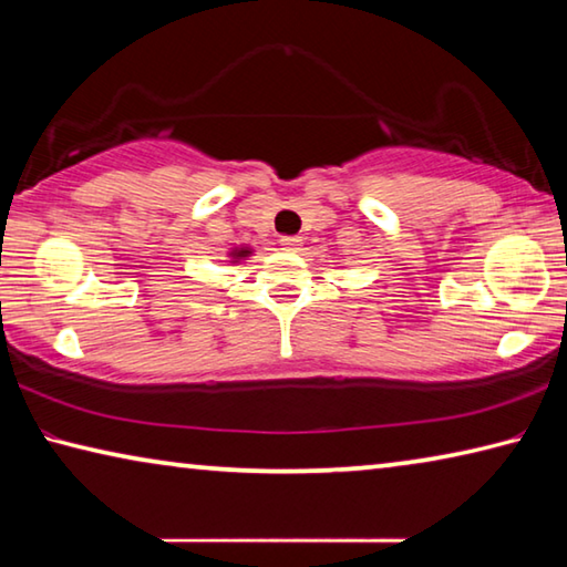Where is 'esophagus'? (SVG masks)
Wrapping results in <instances>:
<instances>
[{
    "instance_id": "obj_1",
    "label": "esophagus",
    "mask_w": 567,
    "mask_h": 567,
    "mask_svg": "<svg viewBox=\"0 0 567 567\" xmlns=\"http://www.w3.org/2000/svg\"><path fill=\"white\" fill-rule=\"evenodd\" d=\"M280 245H282V249H287V252H300L302 239L297 235H285V237H280Z\"/></svg>"
}]
</instances>
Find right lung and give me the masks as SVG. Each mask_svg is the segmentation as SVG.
<instances>
[{"label":"right lung","mask_w":567,"mask_h":567,"mask_svg":"<svg viewBox=\"0 0 567 567\" xmlns=\"http://www.w3.org/2000/svg\"><path fill=\"white\" fill-rule=\"evenodd\" d=\"M249 255H252V249H249V247H235V249H229V260H233V262L245 260V257H249Z\"/></svg>","instance_id":"1"}]
</instances>
